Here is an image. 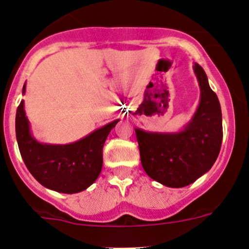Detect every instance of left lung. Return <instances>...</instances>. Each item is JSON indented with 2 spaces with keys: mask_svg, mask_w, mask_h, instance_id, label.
Listing matches in <instances>:
<instances>
[{
  "mask_svg": "<svg viewBox=\"0 0 249 249\" xmlns=\"http://www.w3.org/2000/svg\"><path fill=\"white\" fill-rule=\"evenodd\" d=\"M194 73L200 87V104L190 122L178 132H150L136 127L143 170L152 179L170 188L194 183L211 170L223 140L222 109L199 64Z\"/></svg>",
  "mask_w": 249,
  "mask_h": 249,
  "instance_id": "left-lung-1",
  "label": "left lung"
}]
</instances>
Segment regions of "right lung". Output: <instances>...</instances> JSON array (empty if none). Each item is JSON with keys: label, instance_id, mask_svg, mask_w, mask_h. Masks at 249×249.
I'll return each mask as SVG.
<instances>
[{"label": "right lung", "instance_id": "right-lung-1", "mask_svg": "<svg viewBox=\"0 0 249 249\" xmlns=\"http://www.w3.org/2000/svg\"><path fill=\"white\" fill-rule=\"evenodd\" d=\"M26 84L22 87L25 94ZM119 119L69 144L38 142L30 130L24 101L17 109L16 134L20 154L30 173L48 189L74 194L89 188L102 170V148Z\"/></svg>", "mask_w": 249, "mask_h": 249}]
</instances>
